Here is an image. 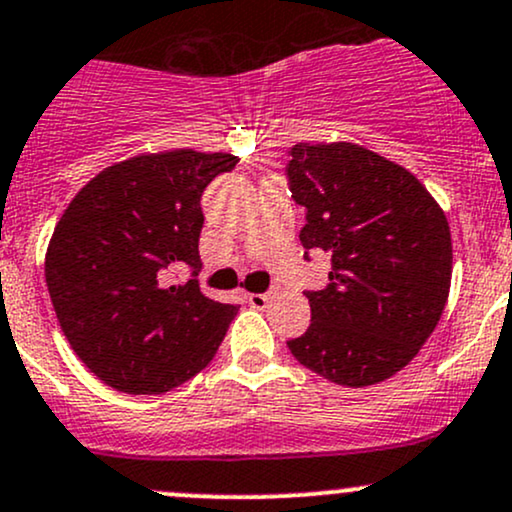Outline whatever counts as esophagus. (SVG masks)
<instances>
[{"instance_id":"obj_1","label":"esophagus","mask_w":512,"mask_h":512,"mask_svg":"<svg viewBox=\"0 0 512 512\" xmlns=\"http://www.w3.org/2000/svg\"><path fill=\"white\" fill-rule=\"evenodd\" d=\"M269 299H272V296H269V294H247V303H250L252 308H257V311L267 308Z\"/></svg>"}]
</instances>
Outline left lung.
Here are the masks:
<instances>
[{"instance_id": "left-lung-1", "label": "left lung", "mask_w": 512, "mask_h": 512, "mask_svg": "<svg viewBox=\"0 0 512 512\" xmlns=\"http://www.w3.org/2000/svg\"><path fill=\"white\" fill-rule=\"evenodd\" d=\"M289 155L291 196L306 209L301 245L333 267L325 289L306 291L308 330L286 345L333 384H379L418 355L445 311V211L415 174L362 145L296 143Z\"/></svg>"}]
</instances>
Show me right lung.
Listing matches in <instances>:
<instances>
[{"mask_svg":"<svg viewBox=\"0 0 512 512\" xmlns=\"http://www.w3.org/2000/svg\"><path fill=\"white\" fill-rule=\"evenodd\" d=\"M238 157L179 148L128 157L67 204L46 252L55 316L84 367L111 389L157 396L196 376L238 313L201 294V194ZM195 269L167 285L172 268Z\"/></svg>","mask_w":512,"mask_h":512,"instance_id":"1","label":"right lung"}]
</instances>
